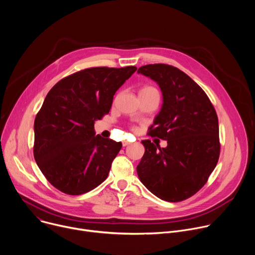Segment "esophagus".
<instances>
[{"mask_svg":"<svg viewBox=\"0 0 255 255\" xmlns=\"http://www.w3.org/2000/svg\"><path fill=\"white\" fill-rule=\"evenodd\" d=\"M131 142L129 141H123V146H127V145H130Z\"/></svg>","mask_w":255,"mask_h":255,"instance_id":"esophagus-1","label":"esophagus"}]
</instances>
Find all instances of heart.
Masks as SVG:
<instances>
[{"instance_id": "obj_1", "label": "heart", "mask_w": 255, "mask_h": 255, "mask_svg": "<svg viewBox=\"0 0 255 255\" xmlns=\"http://www.w3.org/2000/svg\"><path fill=\"white\" fill-rule=\"evenodd\" d=\"M153 93H157V90L151 86H143L139 91V95H149ZM132 130H135V128L133 127Z\"/></svg>"}]
</instances>
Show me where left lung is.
Returning a JSON list of instances; mask_svg holds the SVG:
<instances>
[{
    "label": "left lung",
    "instance_id": "1",
    "mask_svg": "<svg viewBox=\"0 0 255 255\" xmlns=\"http://www.w3.org/2000/svg\"><path fill=\"white\" fill-rule=\"evenodd\" d=\"M138 74L161 89L163 104L148 135L167 140L165 148L142 140L144 155L137 165L141 183L157 198L180 202L199 192L220 155L219 123L204 90L177 67L146 64Z\"/></svg>",
    "mask_w": 255,
    "mask_h": 255
}]
</instances>
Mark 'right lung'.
<instances>
[{
  "mask_svg": "<svg viewBox=\"0 0 255 255\" xmlns=\"http://www.w3.org/2000/svg\"><path fill=\"white\" fill-rule=\"evenodd\" d=\"M98 66L75 72L48 92L34 122V158L58 191L78 196L107 178L121 142L95 136L94 123L109 114L117 90L136 71Z\"/></svg>",
  "mask_w": 255,
  "mask_h": 255,
  "instance_id": "add662e5",
  "label": "right lung"
}]
</instances>
